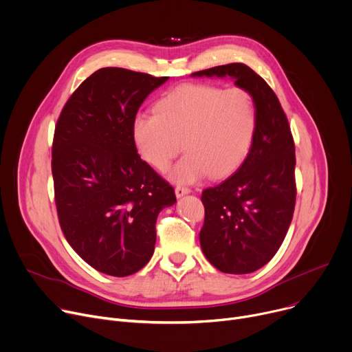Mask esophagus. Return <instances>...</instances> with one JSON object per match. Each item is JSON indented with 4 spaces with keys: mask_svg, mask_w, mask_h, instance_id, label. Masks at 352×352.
<instances>
[{
    "mask_svg": "<svg viewBox=\"0 0 352 352\" xmlns=\"http://www.w3.org/2000/svg\"><path fill=\"white\" fill-rule=\"evenodd\" d=\"M175 193H176L177 197H182V196H184L187 193H190V188L186 187V186H176L175 187Z\"/></svg>",
    "mask_w": 352,
    "mask_h": 352,
    "instance_id": "1",
    "label": "esophagus"
}]
</instances>
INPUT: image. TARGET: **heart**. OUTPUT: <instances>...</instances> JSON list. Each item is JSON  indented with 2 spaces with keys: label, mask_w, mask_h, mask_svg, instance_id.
Returning <instances> with one entry per match:
<instances>
[{
  "label": "heart",
  "mask_w": 352,
  "mask_h": 352,
  "mask_svg": "<svg viewBox=\"0 0 352 352\" xmlns=\"http://www.w3.org/2000/svg\"><path fill=\"white\" fill-rule=\"evenodd\" d=\"M256 129V105L250 90L186 83L162 97L155 114L132 122L135 148L144 162L165 172L182 146L186 155L170 172L176 183L234 170L248 153Z\"/></svg>",
  "instance_id": "heart-1"
}]
</instances>
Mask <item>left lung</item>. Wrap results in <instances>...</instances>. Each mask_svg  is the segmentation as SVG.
<instances>
[{"label": "left lung", "instance_id": "obj_1", "mask_svg": "<svg viewBox=\"0 0 352 352\" xmlns=\"http://www.w3.org/2000/svg\"><path fill=\"white\" fill-rule=\"evenodd\" d=\"M192 76H230L251 91L256 105L254 141L241 166L201 193L204 224L200 245L224 274H251L275 256L296 203L294 141L275 91L244 63L200 70Z\"/></svg>", "mask_w": 352, "mask_h": 352}]
</instances>
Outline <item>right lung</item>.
I'll return each mask as SVG.
<instances>
[{
	"label": "right lung",
	"instance_id": "obj_1",
	"mask_svg": "<svg viewBox=\"0 0 352 352\" xmlns=\"http://www.w3.org/2000/svg\"><path fill=\"white\" fill-rule=\"evenodd\" d=\"M169 77L102 67L66 101L52 144L60 228L70 247L102 274L124 278L151 259L156 219L176 203L173 187L135 148L141 104Z\"/></svg>",
	"mask_w": 352,
	"mask_h": 352
}]
</instances>
